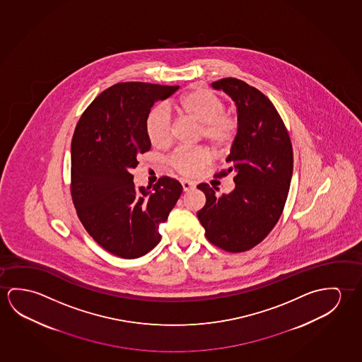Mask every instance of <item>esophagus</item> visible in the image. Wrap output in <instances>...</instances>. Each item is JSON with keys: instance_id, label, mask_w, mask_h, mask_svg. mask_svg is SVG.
<instances>
[{"instance_id": "obj_1", "label": "esophagus", "mask_w": 362, "mask_h": 362, "mask_svg": "<svg viewBox=\"0 0 362 362\" xmlns=\"http://www.w3.org/2000/svg\"><path fill=\"white\" fill-rule=\"evenodd\" d=\"M181 185H182V189H184L185 192H187L189 189H192L195 187V184H194L192 181H189V180H182Z\"/></svg>"}]
</instances>
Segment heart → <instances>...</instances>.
I'll use <instances>...</instances> for the list:
<instances>
[{"label": "heart", "instance_id": "obj_1", "mask_svg": "<svg viewBox=\"0 0 362 362\" xmlns=\"http://www.w3.org/2000/svg\"><path fill=\"white\" fill-rule=\"evenodd\" d=\"M224 98L204 86H194L178 98L173 110L200 124L199 137L204 138L215 151H226L234 142L239 131V119L225 110ZM149 144L155 148L165 149L173 144V119L165 105L151 110L146 121ZM210 162L209 152L202 148L177 149L170 158V165L177 173L194 176Z\"/></svg>", "mask_w": 362, "mask_h": 362}]
</instances>
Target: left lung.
<instances>
[{"instance_id":"left-lung-1","label":"left lung","mask_w":362,"mask_h":362,"mask_svg":"<svg viewBox=\"0 0 362 362\" xmlns=\"http://www.w3.org/2000/svg\"><path fill=\"white\" fill-rule=\"evenodd\" d=\"M235 102L239 131L226 162L234 171L235 189L216 196L207 184L197 189L206 196L197 218L207 240L225 252H247L265 239L281 218L293 173V148L276 107L257 88L236 78L214 81Z\"/></svg>"}]
</instances>
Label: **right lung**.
I'll return each instance as SVG.
<instances>
[{
    "label": "right lung",
    "instance_id": "1",
    "mask_svg": "<svg viewBox=\"0 0 362 362\" xmlns=\"http://www.w3.org/2000/svg\"><path fill=\"white\" fill-rule=\"evenodd\" d=\"M180 86L118 83L100 93L81 115L71 139V199L78 218L100 247L136 259L161 240L160 224L182 194L175 178L136 187L132 168L151 148L146 121L158 100Z\"/></svg>",
    "mask_w": 362,
    "mask_h": 362
}]
</instances>
